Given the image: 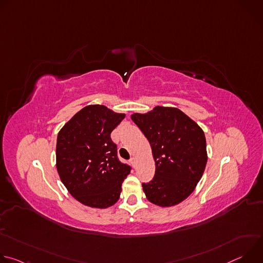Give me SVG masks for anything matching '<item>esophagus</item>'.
Instances as JSON below:
<instances>
[{
    "label": "esophagus",
    "mask_w": 263,
    "mask_h": 263,
    "mask_svg": "<svg viewBox=\"0 0 263 263\" xmlns=\"http://www.w3.org/2000/svg\"><path fill=\"white\" fill-rule=\"evenodd\" d=\"M130 162H131V164H132L134 167L136 166V159H135L134 157H132V158L130 159Z\"/></svg>",
    "instance_id": "1"
}]
</instances>
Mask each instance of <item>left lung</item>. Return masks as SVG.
<instances>
[{
    "instance_id": "1",
    "label": "left lung",
    "mask_w": 263,
    "mask_h": 263,
    "mask_svg": "<svg viewBox=\"0 0 263 263\" xmlns=\"http://www.w3.org/2000/svg\"><path fill=\"white\" fill-rule=\"evenodd\" d=\"M131 119L151 144L155 160L154 178L142 183L147 200L162 207L179 204L194 192L207 163L203 130L172 107L157 106Z\"/></svg>"
}]
</instances>
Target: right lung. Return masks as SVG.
<instances>
[{"label":"right lung","mask_w":263,"mask_h":263,"mask_svg":"<svg viewBox=\"0 0 263 263\" xmlns=\"http://www.w3.org/2000/svg\"><path fill=\"white\" fill-rule=\"evenodd\" d=\"M125 118L103 105L77 112L60 130L56 166L69 194L80 203L107 208L118 202L131 166L120 161L110 134Z\"/></svg>","instance_id":"add662e5"}]
</instances>
